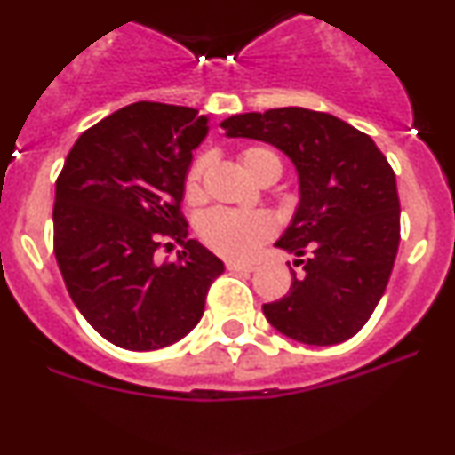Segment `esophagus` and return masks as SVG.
Returning <instances> with one entry per match:
<instances>
[{"label":"esophagus","mask_w":455,"mask_h":455,"mask_svg":"<svg viewBox=\"0 0 455 455\" xmlns=\"http://www.w3.org/2000/svg\"><path fill=\"white\" fill-rule=\"evenodd\" d=\"M228 271H243V273H251L254 271V265H243V262H227Z\"/></svg>","instance_id":"obj_1"}]
</instances>
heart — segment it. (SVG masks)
Wrapping results in <instances>:
<instances>
[{"mask_svg": "<svg viewBox=\"0 0 455 455\" xmlns=\"http://www.w3.org/2000/svg\"><path fill=\"white\" fill-rule=\"evenodd\" d=\"M242 165L254 182H265L269 178H280L282 161L269 148L251 146L242 152ZM205 161H196L186 175V199H201V180H204ZM275 231V224L267 213L237 212V210H212L201 220L199 233L213 251L233 260H248L256 254L267 239Z\"/></svg>", "mask_w": 455, "mask_h": 455, "instance_id": "obj_1", "label": "heart"}]
</instances>
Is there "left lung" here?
Instances as JSON below:
<instances>
[{"label": "left lung", "mask_w": 455, "mask_h": 455, "mask_svg": "<svg viewBox=\"0 0 455 455\" xmlns=\"http://www.w3.org/2000/svg\"><path fill=\"white\" fill-rule=\"evenodd\" d=\"M227 138L282 150L299 178V205L275 248L308 254L290 292L262 305L269 324L307 346H337L384 297L401 242L396 175L375 141L332 114L277 108L222 120Z\"/></svg>", "instance_id": "8db88e82"}]
</instances>
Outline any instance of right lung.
Masks as SVG:
<instances>
[{
    "label": "right lung",
    "instance_id": "1",
    "mask_svg": "<svg viewBox=\"0 0 455 455\" xmlns=\"http://www.w3.org/2000/svg\"><path fill=\"white\" fill-rule=\"evenodd\" d=\"M199 109L138 101L80 135L54 193V256L68 292L103 339L131 352L173 346L199 324L224 262L186 239L180 204L193 150L210 124ZM185 245L156 263L160 237Z\"/></svg>",
    "mask_w": 455,
    "mask_h": 455
}]
</instances>
